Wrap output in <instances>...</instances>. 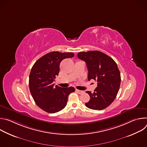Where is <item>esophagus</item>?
I'll return each mask as SVG.
<instances>
[{"instance_id":"34e87169","label":"esophagus","mask_w":147,"mask_h":147,"mask_svg":"<svg viewBox=\"0 0 147 147\" xmlns=\"http://www.w3.org/2000/svg\"><path fill=\"white\" fill-rule=\"evenodd\" d=\"M76 91L78 92V94H83L84 92L83 91H81V90H76Z\"/></svg>"}]
</instances>
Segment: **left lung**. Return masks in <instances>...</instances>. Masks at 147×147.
I'll return each instance as SVG.
<instances>
[{"mask_svg":"<svg viewBox=\"0 0 147 147\" xmlns=\"http://www.w3.org/2000/svg\"><path fill=\"white\" fill-rule=\"evenodd\" d=\"M77 56L86 63L88 80L98 82L93 93L86 92L90 100L86 106L93 110L105 109L113 102L119 90L121 77L117 64L112 57L100 51L81 52Z\"/></svg>","mask_w":147,"mask_h":147,"instance_id":"1","label":"left lung"}]
</instances>
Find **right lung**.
Wrapping results in <instances>:
<instances>
[{
	"label": "right lung",
	"instance_id": "right-lung-1",
	"mask_svg": "<svg viewBox=\"0 0 147 147\" xmlns=\"http://www.w3.org/2000/svg\"><path fill=\"white\" fill-rule=\"evenodd\" d=\"M74 55L72 52H52L41 57L33 65L29 77V87L35 102L41 109L54 113L66 106L68 96L75 91L74 88L55 87L53 82L59 74L60 62Z\"/></svg>",
	"mask_w": 147,
	"mask_h": 147
}]
</instances>
